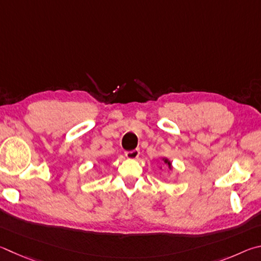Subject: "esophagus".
I'll use <instances>...</instances> for the list:
<instances>
[{
    "label": "esophagus",
    "mask_w": 261,
    "mask_h": 261,
    "mask_svg": "<svg viewBox=\"0 0 261 261\" xmlns=\"http://www.w3.org/2000/svg\"><path fill=\"white\" fill-rule=\"evenodd\" d=\"M125 156L129 159H136L140 156V149H134L132 150V151H127L125 153Z\"/></svg>",
    "instance_id": "1"
}]
</instances>
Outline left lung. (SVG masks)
I'll return each mask as SVG.
<instances>
[{"mask_svg":"<svg viewBox=\"0 0 261 261\" xmlns=\"http://www.w3.org/2000/svg\"><path fill=\"white\" fill-rule=\"evenodd\" d=\"M163 161H164V163H166V164H167V165H168V167H170V168H171V163H170V162H168V161H167V159H165V158H164V159H163Z\"/></svg>","mask_w":261,"mask_h":261,"instance_id":"left-lung-1","label":"left lung"}]
</instances>
